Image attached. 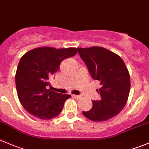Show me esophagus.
Masks as SVG:
<instances>
[{"mask_svg":"<svg viewBox=\"0 0 149 149\" xmlns=\"http://www.w3.org/2000/svg\"><path fill=\"white\" fill-rule=\"evenodd\" d=\"M73 97H74L76 98V99H80V98L81 97V96H80V95H73Z\"/></svg>","mask_w":149,"mask_h":149,"instance_id":"esophagus-1","label":"esophagus"}]
</instances>
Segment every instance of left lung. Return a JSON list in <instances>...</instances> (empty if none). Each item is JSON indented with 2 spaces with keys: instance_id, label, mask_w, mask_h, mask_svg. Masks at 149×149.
Masks as SVG:
<instances>
[{
  "instance_id": "left-lung-1",
  "label": "left lung",
  "mask_w": 149,
  "mask_h": 149,
  "mask_svg": "<svg viewBox=\"0 0 149 149\" xmlns=\"http://www.w3.org/2000/svg\"><path fill=\"white\" fill-rule=\"evenodd\" d=\"M81 58L91 76L100 82V100H92V108L83 115L93 122H104L119 114L127 101L130 77L123 60L115 53L100 47L78 48Z\"/></svg>"
}]
</instances>
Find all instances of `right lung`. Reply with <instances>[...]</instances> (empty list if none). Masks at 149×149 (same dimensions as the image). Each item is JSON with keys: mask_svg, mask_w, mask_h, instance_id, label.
Segmentation results:
<instances>
[{"mask_svg": "<svg viewBox=\"0 0 149 149\" xmlns=\"http://www.w3.org/2000/svg\"><path fill=\"white\" fill-rule=\"evenodd\" d=\"M77 49L38 47L21 57L15 75L16 87L19 100L29 113L46 120L60 114L70 95L49 89V79L59 70L61 62L73 57Z\"/></svg>", "mask_w": 149, "mask_h": 149, "instance_id": "1", "label": "right lung"}]
</instances>
